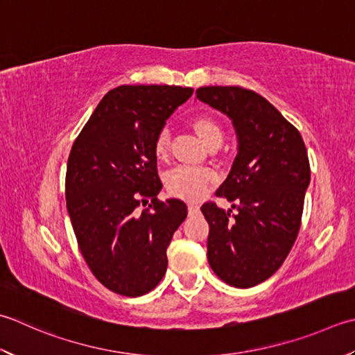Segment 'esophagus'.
I'll return each mask as SVG.
<instances>
[{
  "mask_svg": "<svg viewBox=\"0 0 355 355\" xmlns=\"http://www.w3.org/2000/svg\"><path fill=\"white\" fill-rule=\"evenodd\" d=\"M187 211H189V215H192V214H197V212H198V206H196V205H189V206H187Z\"/></svg>",
  "mask_w": 355,
  "mask_h": 355,
  "instance_id": "esophagus-1",
  "label": "esophagus"
}]
</instances>
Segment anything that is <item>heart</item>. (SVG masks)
<instances>
[{
  "label": "heart",
  "instance_id": "heart-1",
  "mask_svg": "<svg viewBox=\"0 0 355 355\" xmlns=\"http://www.w3.org/2000/svg\"><path fill=\"white\" fill-rule=\"evenodd\" d=\"M192 128L206 146L214 148L223 141V129L211 116H196L192 120ZM154 154L157 158H166L169 154V134L168 130H159L154 140ZM214 173L209 169L187 168L180 166L166 177V186L172 196L196 201L205 196L206 187L212 182Z\"/></svg>",
  "mask_w": 355,
  "mask_h": 355
}]
</instances>
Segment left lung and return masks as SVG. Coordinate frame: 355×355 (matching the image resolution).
Masks as SVG:
<instances>
[{
  "mask_svg": "<svg viewBox=\"0 0 355 355\" xmlns=\"http://www.w3.org/2000/svg\"><path fill=\"white\" fill-rule=\"evenodd\" d=\"M197 98L232 120L239 150L215 203L201 206L209 225L207 261L225 283L252 288L268 280L297 239L311 182L306 146L293 124L254 90L239 86L197 89Z\"/></svg>",
  "mask_w": 355,
  "mask_h": 355,
  "instance_id": "8db88e82",
  "label": "left lung"
}]
</instances>
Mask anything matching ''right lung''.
I'll return each mask as SVG.
<instances>
[{
    "label": "right lung",
    "instance_id": "add662e5",
    "mask_svg": "<svg viewBox=\"0 0 355 355\" xmlns=\"http://www.w3.org/2000/svg\"><path fill=\"white\" fill-rule=\"evenodd\" d=\"M192 94L180 86H118L103 96L71 149L69 217L87 266L115 294L144 295L166 274V249L187 207L178 198H157L163 184L154 140Z\"/></svg>",
    "mask_w": 355,
    "mask_h": 355
}]
</instances>
